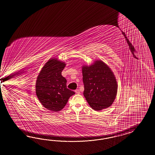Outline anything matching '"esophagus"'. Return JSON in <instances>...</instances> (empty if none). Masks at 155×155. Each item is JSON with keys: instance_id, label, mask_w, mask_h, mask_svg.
Here are the masks:
<instances>
[{"instance_id": "obj_1", "label": "esophagus", "mask_w": 155, "mask_h": 155, "mask_svg": "<svg viewBox=\"0 0 155 155\" xmlns=\"http://www.w3.org/2000/svg\"><path fill=\"white\" fill-rule=\"evenodd\" d=\"M75 92H76V94H80V91H79V90L77 89V90H76V91H75Z\"/></svg>"}]
</instances>
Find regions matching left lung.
Here are the masks:
<instances>
[{"label": "left lung", "mask_w": 155, "mask_h": 155, "mask_svg": "<svg viewBox=\"0 0 155 155\" xmlns=\"http://www.w3.org/2000/svg\"><path fill=\"white\" fill-rule=\"evenodd\" d=\"M84 90L83 95L89 105L96 111L107 108L117 94V84L113 72L102 61L82 66Z\"/></svg>", "instance_id": "left-lung-1"}]
</instances>
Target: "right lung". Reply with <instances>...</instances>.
Masks as SVG:
<instances>
[{
  "mask_svg": "<svg viewBox=\"0 0 155 155\" xmlns=\"http://www.w3.org/2000/svg\"><path fill=\"white\" fill-rule=\"evenodd\" d=\"M66 64L51 58L39 73L36 82V94L46 109L57 112L63 109L75 92L67 87V80L61 76Z\"/></svg>",
  "mask_w": 155,
  "mask_h": 155,
  "instance_id": "add662e5",
  "label": "right lung"
}]
</instances>
